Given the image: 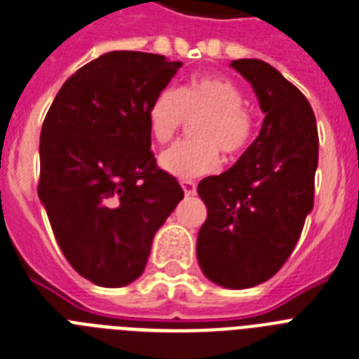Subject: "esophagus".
I'll return each mask as SVG.
<instances>
[{
    "mask_svg": "<svg viewBox=\"0 0 359 359\" xmlns=\"http://www.w3.org/2000/svg\"><path fill=\"white\" fill-rule=\"evenodd\" d=\"M182 189L185 192V196H194L196 194V183L191 182V180H183Z\"/></svg>",
    "mask_w": 359,
    "mask_h": 359,
    "instance_id": "obj_1",
    "label": "esophagus"
}]
</instances>
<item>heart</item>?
Listing matches in <instances>:
<instances>
[{
	"label": "heart",
	"mask_w": 359,
	"mask_h": 359,
	"mask_svg": "<svg viewBox=\"0 0 359 359\" xmlns=\"http://www.w3.org/2000/svg\"><path fill=\"white\" fill-rule=\"evenodd\" d=\"M244 93L222 76H191L180 90L163 88L148 108V128L158 143H167L189 117H198L192 139L177 141L159 156V167L170 176L189 180L220 165V150L238 156L250 147L255 115L245 108Z\"/></svg>",
	"instance_id": "b5f03b06"
}]
</instances>
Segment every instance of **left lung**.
I'll return each instance as SVG.
<instances>
[{
	"instance_id": "1",
	"label": "left lung",
	"mask_w": 359,
	"mask_h": 359,
	"mask_svg": "<svg viewBox=\"0 0 359 359\" xmlns=\"http://www.w3.org/2000/svg\"><path fill=\"white\" fill-rule=\"evenodd\" d=\"M231 67L251 84L264 123L229 170L198 183L207 220L196 257L207 279L244 290L271 279L297 244L313 207L319 137L306 97L275 67L257 58Z\"/></svg>"
}]
</instances>
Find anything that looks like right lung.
Returning a JSON list of instances; mask_svg holds the SVG:
<instances>
[{
	"mask_svg": "<svg viewBox=\"0 0 359 359\" xmlns=\"http://www.w3.org/2000/svg\"><path fill=\"white\" fill-rule=\"evenodd\" d=\"M182 62L111 51L64 82L40 133L38 196L67 262L121 288L141 277L156 231L183 200L156 165L148 108Z\"/></svg>",
	"mask_w": 359,
	"mask_h": 359,
	"instance_id": "obj_1",
	"label": "right lung"
}]
</instances>
